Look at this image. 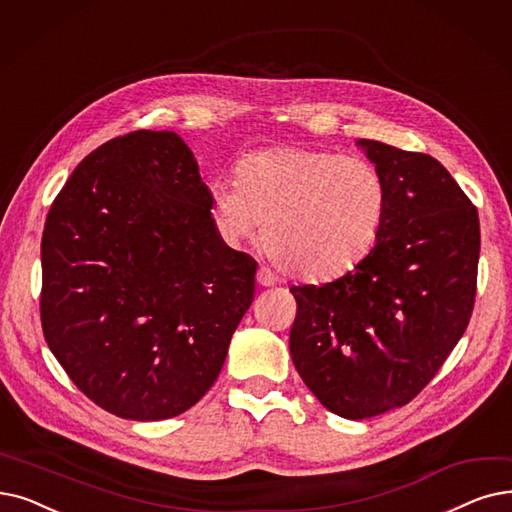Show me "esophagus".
<instances>
[{"mask_svg":"<svg viewBox=\"0 0 512 512\" xmlns=\"http://www.w3.org/2000/svg\"><path fill=\"white\" fill-rule=\"evenodd\" d=\"M257 282L261 286H274L278 282V278L270 268H263V265H261V268L257 270Z\"/></svg>","mask_w":512,"mask_h":512,"instance_id":"34e87169","label":"esophagus"}]
</instances>
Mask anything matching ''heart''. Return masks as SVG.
Returning <instances> with one entry per match:
<instances>
[{
  "instance_id": "obj_1",
  "label": "heart",
  "mask_w": 512,
  "mask_h": 512,
  "mask_svg": "<svg viewBox=\"0 0 512 512\" xmlns=\"http://www.w3.org/2000/svg\"><path fill=\"white\" fill-rule=\"evenodd\" d=\"M387 211L381 171L330 150L272 148L238 165V182L213 192V224L228 242L257 236L293 276L332 280L374 247Z\"/></svg>"
}]
</instances>
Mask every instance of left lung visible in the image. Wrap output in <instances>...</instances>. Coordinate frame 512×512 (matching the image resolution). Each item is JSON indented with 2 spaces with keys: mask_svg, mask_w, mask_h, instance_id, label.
Returning a JSON list of instances; mask_svg holds the SVG:
<instances>
[{
  "mask_svg": "<svg viewBox=\"0 0 512 512\" xmlns=\"http://www.w3.org/2000/svg\"><path fill=\"white\" fill-rule=\"evenodd\" d=\"M387 184L374 249L345 276L291 286V355L320 404L362 420L406 406L469 326L479 215L454 177L422 152L360 140Z\"/></svg>",
  "mask_w": 512,
  "mask_h": 512,
  "instance_id": "left-lung-1",
  "label": "left lung"
}]
</instances>
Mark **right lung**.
<instances>
[{"mask_svg": "<svg viewBox=\"0 0 512 512\" xmlns=\"http://www.w3.org/2000/svg\"><path fill=\"white\" fill-rule=\"evenodd\" d=\"M186 142L138 129L77 165L41 238V328L71 381L106 412L192 408L255 295L257 261L230 249Z\"/></svg>", "mask_w": 512, "mask_h": 512, "instance_id": "right-lung-1", "label": "right lung"}]
</instances>
